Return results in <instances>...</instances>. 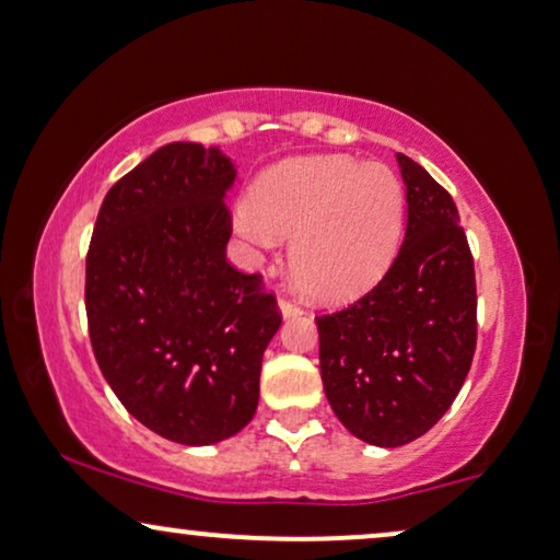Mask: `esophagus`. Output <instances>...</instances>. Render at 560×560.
<instances>
[{
	"mask_svg": "<svg viewBox=\"0 0 560 560\" xmlns=\"http://www.w3.org/2000/svg\"><path fill=\"white\" fill-rule=\"evenodd\" d=\"M278 308H280V314L285 316V318H295V316H301V306H298L295 301H290V298H280V301H278Z\"/></svg>",
	"mask_w": 560,
	"mask_h": 560,
	"instance_id": "34e87169",
	"label": "esophagus"
}]
</instances>
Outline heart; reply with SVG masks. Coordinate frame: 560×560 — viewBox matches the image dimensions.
Wrapping results in <instances>:
<instances>
[{
  "label": "heart",
  "mask_w": 560,
  "mask_h": 560,
  "mask_svg": "<svg viewBox=\"0 0 560 560\" xmlns=\"http://www.w3.org/2000/svg\"><path fill=\"white\" fill-rule=\"evenodd\" d=\"M406 192L394 170L326 154L282 162L254 179L234 218L252 249L290 238V278L322 303H345L386 275L404 234Z\"/></svg>",
  "instance_id": "obj_1"
}]
</instances>
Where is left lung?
Returning <instances> with one entry per match:
<instances>
[{
    "instance_id": "obj_1",
    "label": "left lung",
    "mask_w": 560,
    "mask_h": 560,
    "mask_svg": "<svg viewBox=\"0 0 560 560\" xmlns=\"http://www.w3.org/2000/svg\"><path fill=\"white\" fill-rule=\"evenodd\" d=\"M396 162L406 236L394 265L350 308L316 318L326 398L354 438L377 447L430 432L476 352V272L455 202L424 166Z\"/></svg>"
}]
</instances>
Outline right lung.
<instances>
[{"mask_svg": "<svg viewBox=\"0 0 560 560\" xmlns=\"http://www.w3.org/2000/svg\"><path fill=\"white\" fill-rule=\"evenodd\" d=\"M236 164L174 141L105 195L86 254V322L113 394L151 432L215 445L252 422L282 318L259 275L226 262Z\"/></svg>", "mask_w": 560, "mask_h": 560, "instance_id": "1", "label": "right lung"}]
</instances>
